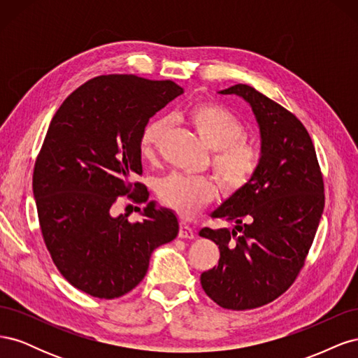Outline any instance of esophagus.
<instances>
[{
  "label": "esophagus",
  "mask_w": 358,
  "mask_h": 358,
  "mask_svg": "<svg viewBox=\"0 0 358 358\" xmlns=\"http://www.w3.org/2000/svg\"><path fill=\"white\" fill-rule=\"evenodd\" d=\"M179 237H182V239H194V237H196V231H194L191 225L182 222L179 227Z\"/></svg>",
  "instance_id": "esophagus-1"
}]
</instances>
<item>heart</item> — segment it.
Returning <instances> with one entry per match:
<instances>
[{"mask_svg": "<svg viewBox=\"0 0 358 358\" xmlns=\"http://www.w3.org/2000/svg\"><path fill=\"white\" fill-rule=\"evenodd\" d=\"M187 119L213 150L212 166L224 188L237 191L246 187L258 170L262 152L257 146L245 142V127L236 115L222 106L200 103L189 107ZM167 129V117H155L146 124L140 138V152L145 158L155 155ZM158 196L180 216H192L218 196V187L208 178L173 173L159 182Z\"/></svg>", "mask_w": 358, "mask_h": 358, "instance_id": "b5f03b06", "label": "heart"}]
</instances>
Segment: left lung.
<instances>
[{
	"instance_id": "left-lung-1",
	"label": "left lung",
	"mask_w": 358,
	"mask_h": 358,
	"mask_svg": "<svg viewBox=\"0 0 358 358\" xmlns=\"http://www.w3.org/2000/svg\"><path fill=\"white\" fill-rule=\"evenodd\" d=\"M220 94L251 106L262 159L251 182L210 213L234 229L200 230L221 254L200 282L216 305L245 310L284 294L305 266L324 210V182L312 138L294 115L249 85Z\"/></svg>"
}]
</instances>
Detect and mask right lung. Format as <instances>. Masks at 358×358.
I'll use <instances>...</instances> for the list:
<instances>
[{
	"instance_id": "obj_1",
	"label": "right lung",
	"mask_w": 358,
	"mask_h": 358,
	"mask_svg": "<svg viewBox=\"0 0 358 358\" xmlns=\"http://www.w3.org/2000/svg\"><path fill=\"white\" fill-rule=\"evenodd\" d=\"M180 94L171 80L99 76L71 92L52 117L32 191L53 263L86 294H127L145 278L154 249L179 233L173 210L157 209L143 183L131 179L143 173V128ZM119 195L147 203L143 222L111 216Z\"/></svg>"
}]
</instances>
